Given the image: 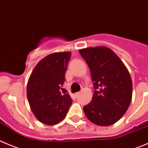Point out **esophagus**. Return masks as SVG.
Here are the masks:
<instances>
[{"mask_svg":"<svg viewBox=\"0 0 148 148\" xmlns=\"http://www.w3.org/2000/svg\"><path fill=\"white\" fill-rule=\"evenodd\" d=\"M80 93H81V92H77V93H76V94H75L76 97H78V96L79 95H80Z\"/></svg>","mask_w":148,"mask_h":148,"instance_id":"34e87169","label":"esophagus"}]
</instances>
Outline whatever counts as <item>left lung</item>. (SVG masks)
<instances>
[{"mask_svg": "<svg viewBox=\"0 0 148 148\" xmlns=\"http://www.w3.org/2000/svg\"><path fill=\"white\" fill-rule=\"evenodd\" d=\"M91 72L95 92L91 102L83 107L87 118L98 126H110L127 112L132 97V82L118 56L106 46L79 51Z\"/></svg>", "mask_w": 148, "mask_h": 148, "instance_id": "obj_1", "label": "left lung"}]
</instances>
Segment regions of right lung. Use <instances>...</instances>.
Masks as SVG:
<instances>
[{
    "label": "right lung",
    "instance_id": "obj_1",
    "mask_svg": "<svg viewBox=\"0 0 148 148\" xmlns=\"http://www.w3.org/2000/svg\"><path fill=\"white\" fill-rule=\"evenodd\" d=\"M71 54L69 51L49 54L38 62L29 78L27 95L30 108L45 125L62 121L72 103L69 95L60 92Z\"/></svg>",
    "mask_w": 148,
    "mask_h": 148
}]
</instances>
